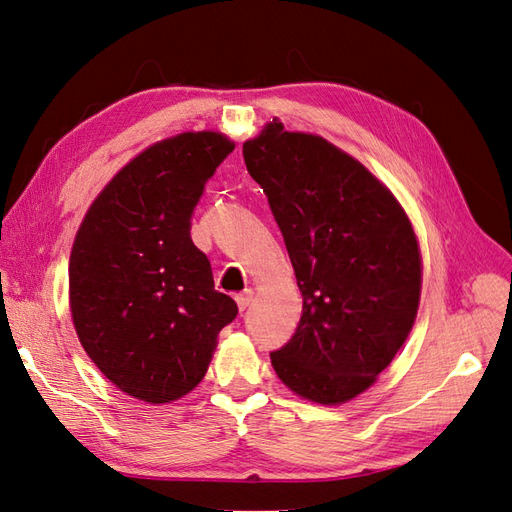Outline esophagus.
<instances>
[{"instance_id": "esophagus-1", "label": "esophagus", "mask_w": 512, "mask_h": 512, "mask_svg": "<svg viewBox=\"0 0 512 512\" xmlns=\"http://www.w3.org/2000/svg\"><path fill=\"white\" fill-rule=\"evenodd\" d=\"M237 306H239V311H245L248 309V306L252 304V300H254V292L252 290H245V292H241V294H237Z\"/></svg>"}]
</instances>
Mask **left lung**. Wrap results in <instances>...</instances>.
<instances>
[{"label": "left lung", "instance_id": "left-lung-1", "mask_svg": "<svg viewBox=\"0 0 512 512\" xmlns=\"http://www.w3.org/2000/svg\"><path fill=\"white\" fill-rule=\"evenodd\" d=\"M302 294L294 336L271 363L304 399L334 405L372 386L410 334L422 267L405 212L357 159L273 119L243 142Z\"/></svg>", "mask_w": 512, "mask_h": 512}]
</instances>
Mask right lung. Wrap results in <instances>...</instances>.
<instances>
[{"label":"right lung","mask_w":512,"mask_h":512,"mask_svg":"<svg viewBox=\"0 0 512 512\" xmlns=\"http://www.w3.org/2000/svg\"><path fill=\"white\" fill-rule=\"evenodd\" d=\"M233 149L218 132L157 142L109 182L77 231L69 300L79 342L140 401L170 403L193 391L218 332L237 317L191 239L195 206Z\"/></svg>","instance_id":"add662e5"}]
</instances>
